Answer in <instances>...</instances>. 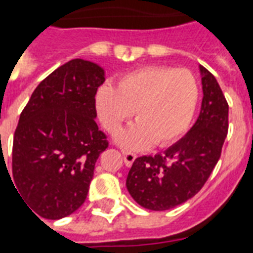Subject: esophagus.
<instances>
[{"label": "esophagus", "mask_w": 253, "mask_h": 253, "mask_svg": "<svg viewBox=\"0 0 253 253\" xmlns=\"http://www.w3.org/2000/svg\"><path fill=\"white\" fill-rule=\"evenodd\" d=\"M122 155H123V161H125V165H126L127 167H130V166L134 163L135 159H136V155H135L134 152H131V151H125V150H123Z\"/></svg>", "instance_id": "1"}]
</instances>
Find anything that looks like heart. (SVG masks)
<instances>
[{
  "label": "heart",
  "mask_w": 253,
  "mask_h": 253,
  "mask_svg": "<svg viewBox=\"0 0 253 253\" xmlns=\"http://www.w3.org/2000/svg\"><path fill=\"white\" fill-rule=\"evenodd\" d=\"M198 101L199 86L191 71L147 66L125 75L118 88L103 84L96 92L95 106L110 134H117L135 111L136 123L119 135L118 142L140 150L179 138L190 126Z\"/></svg>",
  "instance_id": "1"
}]
</instances>
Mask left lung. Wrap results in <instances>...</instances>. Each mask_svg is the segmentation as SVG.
Wrapping results in <instances>:
<instances>
[{
    "label": "left lung",
    "instance_id": "obj_1",
    "mask_svg": "<svg viewBox=\"0 0 253 253\" xmlns=\"http://www.w3.org/2000/svg\"><path fill=\"white\" fill-rule=\"evenodd\" d=\"M203 99L198 121L182 139L154 157L136 158L127 175L132 199L166 211L195 196L215 169L228 132V103L216 78L199 66Z\"/></svg>",
    "mask_w": 253,
    "mask_h": 253
}]
</instances>
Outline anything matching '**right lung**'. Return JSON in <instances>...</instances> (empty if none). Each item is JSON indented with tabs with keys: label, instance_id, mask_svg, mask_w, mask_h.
I'll return each mask as SVG.
<instances>
[{
	"label": "right lung",
	"instance_id": "obj_1",
	"mask_svg": "<svg viewBox=\"0 0 253 253\" xmlns=\"http://www.w3.org/2000/svg\"><path fill=\"white\" fill-rule=\"evenodd\" d=\"M103 82L99 65L71 59L37 86L19 115L11 183L45 219L69 216L86 200L96 159L109 146L95 123Z\"/></svg>",
	"mask_w": 253,
	"mask_h": 253
}]
</instances>
